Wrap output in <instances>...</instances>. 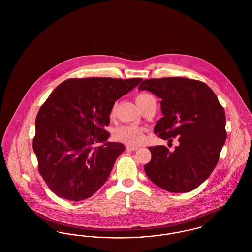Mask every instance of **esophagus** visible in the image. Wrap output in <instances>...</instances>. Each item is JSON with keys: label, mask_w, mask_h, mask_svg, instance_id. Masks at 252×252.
Wrapping results in <instances>:
<instances>
[{"label": "esophagus", "mask_w": 252, "mask_h": 252, "mask_svg": "<svg viewBox=\"0 0 252 252\" xmlns=\"http://www.w3.org/2000/svg\"><path fill=\"white\" fill-rule=\"evenodd\" d=\"M138 149L137 146H132V145H127L126 146V150L127 151H136Z\"/></svg>", "instance_id": "34e87169"}]
</instances>
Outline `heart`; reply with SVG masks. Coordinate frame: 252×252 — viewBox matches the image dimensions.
I'll list each match as a JSON object with an SVG mask.
<instances>
[{
    "instance_id": "1",
    "label": "heart",
    "mask_w": 252,
    "mask_h": 252,
    "mask_svg": "<svg viewBox=\"0 0 252 252\" xmlns=\"http://www.w3.org/2000/svg\"><path fill=\"white\" fill-rule=\"evenodd\" d=\"M148 98H154L148 94H141L136 97V103L140 106L144 100ZM115 112V105L110 110V115L112 116ZM113 138L124 144L128 145H138L141 144L144 140V129L142 126L136 125H123L116 127L113 130Z\"/></svg>"
}]
</instances>
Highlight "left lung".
<instances>
[{
    "mask_svg": "<svg viewBox=\"0 0 252 252\" xmlns=\"http://www.w3.org/2000/svg\"><path fill=\"white\" fill-rule=\"evenodd\" d=\"M161 99L163 117L154 133L179 145L151 146V160L144 165L148 179L170 192H187L207 180L227 139L226 115L213 90L201 81L184 77L145 79L138 88Z\"/></svg>",
    "mask_w": 252,
    "mask_h": 252,
    "instance_id": "8db88e82",
    "label": "left lung"
}]
</instances>
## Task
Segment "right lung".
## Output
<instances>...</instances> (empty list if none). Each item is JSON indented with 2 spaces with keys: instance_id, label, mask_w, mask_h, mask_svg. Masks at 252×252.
Wrapping results in <instances>:
<instances>
[{
  "instance_id": "add662e5",
  "label": "right lung",
  "mask_w": 252,
  "mask_h": 252,
  "mask_svg": "<svg viewBox=\"0 0 252 252\" xmlns=\"http://www.w3.org/2000/svg\"><path fill=\"white\" fill-rule=\"evenodd\" d=\"M142 80L70 78L54 90L38 110L33 140L38 172L52 192L81 201L105 184L126 149L108 142L110 110Z\"/></svg>"
}]
</instances>
